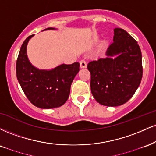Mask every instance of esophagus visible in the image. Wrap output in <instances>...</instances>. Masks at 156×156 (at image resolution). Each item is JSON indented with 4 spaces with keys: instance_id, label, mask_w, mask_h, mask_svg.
Masks as SVG:
<instances>
[{
    "instance_id": "obj_1",
    "label": "esophagus",
    "mask_w": 156,
    "mask_h": 156,
    "mask_svg": "<svg viewBox=\"0 0 156 156\" xmlns=\"http://www.w3.org/2000/svg\"><path fill=\"white\" fill-rule=\"evenodd\" d=\"M80 66L81 68H85V67H86V66H87V63H86V62L85 61V60H83V59L80 60Z\"/></svg>"
}]
</instances>
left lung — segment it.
<instances>
[{"label": "left lung", "instance_id": "left-lung-1", "mask_svg": "<svg viewBox=\"0 0 156 156\" xmlns=\"http://www.w3.org/2000/svg\"><path fill=\"white\" fill-rule=\"evenodd\" d=\"M106 58L88 64L94 98L105 106L123 105L132 98L142 78V53L137 42L121 28L114 29Z\"/></svg>", "mask_w": 156, "mask_h": 156}]
</instances>
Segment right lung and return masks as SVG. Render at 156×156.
<instances>
[{"label":"right lung","instance_id":"obj_1","mask_svg":"<svg viewBox=\"0 0 156 156\" xmlns=\"http://www.w3.org/2000/svg\"><path fill=\"white\" fill-rule=\"evenodd\" d=\"M48 27L45 30H54ZM34 35L22 44L16 64V77L24 94L32 104L43 109L63 105L70 95V86L79 71L80 64L59 65L51 70H38L31 65L27 56V45Z\"/></svg>","mask_w":156,"mask_h":156}]
</instances>
